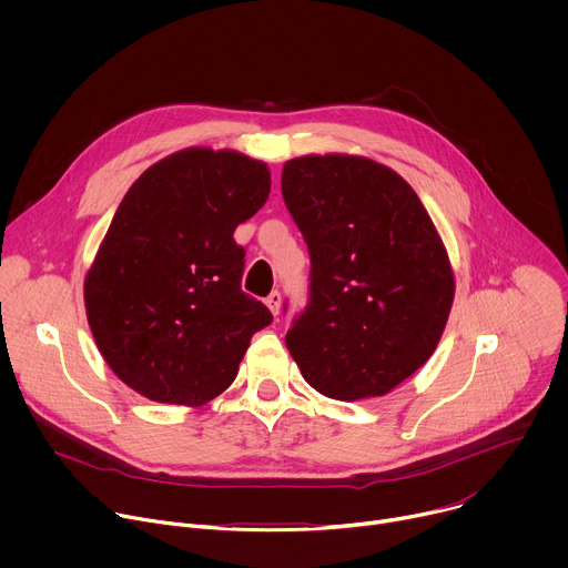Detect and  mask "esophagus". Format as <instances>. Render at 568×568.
<instances>
[{"label":"esophagus","mask_w":568,"mask_h":568,"mask_svg":"<svg viewBox=\"0 0 568 568\" xmlns=\"http://www.w3.org/2000/svg\"><path fill=\"white\" fill-rule=\"evenodd\" d=\"M265 305L270 307V312L276 316L281 312V294L278 292H272L267 298H265Z\"/></svg>","instance_id":"obj_1"}]
</instances>
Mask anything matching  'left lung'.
<instances>
[{"label":"left lung","mask_w":568,"mask_h":568,"mask_svg":"<svg viewBox=\"0 0 568 568\" xmlns=\"http://www.w3.org/2000/svg\"><path fill=\"white\" fill-rule=\"evenodd\" d=\"M281 191L310 252V303L285 335L321 395L379 397L436 351L454 272L427 209L393 169L359 154L285 161Z\"/></svg>","instance_id":"1"}]
</instances>
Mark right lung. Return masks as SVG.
Returning a JSON list of instances; mask_svg holds the SVG:
<instances>
[{"mask_svg": "<svg viewBox=\"0 0 568 568\" xmlns=\"http://www.w3.org/2000/svg\"><path fill=\"white\" fill-rule=\"evenodd\" d=\"M265 161L186 148L130 186L85 276L94 342L152 402L202 407L237 375L272 312L240 290L233 231L267 202Z\"/></svg>", "mask_w": 568, "mask_h": 568, "instance_id": "1", "label": "right lung"}]
</instances>
